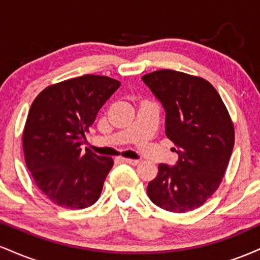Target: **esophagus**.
<instances>
[{"instance_id":"obj_1","label":"esophagus","mask_w":260,"mask_h":260,"mask_svg":"<svg viewBox=\"0 0 260 260\" xmlns=\"http://www.w3.org/2000/svg\"><path fill=\"white\" fill-rule=\"evenodd\" d=\"M122 161H123V162H126V164H129V165H132V166H136V165H138V164H139L138 160L126 159V157H122Z\"/></svg>"}]
</instances>
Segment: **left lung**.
Wrapping results in <instances>:
<instances>
[{"mask_svg": "<svg viewBox=\"0 0 260 260\" xmlns=\"http://www.w3.org/2000/svg\"><path fill=\"white\" fill-rule=\"evenodd\" d=\"M166 112L175 166L160 164L148 196L172 213L199 208L219 188L235 144V128L219 92L201 77L160 70L142 77Z\"/></svg>", "mask_w": 260, "mask_h": 260, "instance_id": "1", "label": "left lung"}]
</instances>
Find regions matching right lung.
I'll return each instance as SVG.
<instances>
[{"label":"right lung","mask_w":260,"mask_h":260,"mask_svg":"<svg viewBox=\"0 0 260 260\" xmlns=\"http://www.w3.org/2000/svg\"><path fill=\"white\" fill-rule=\"evenodd\" d=\"M120 85L110 77L85 74L47 86L32 101L22 137L26 168L59 207L84 209L99 199L113 160L88 149L83 153L80 145Z\"/></svg>","instance_id":"add662e5"}]
</instances>
